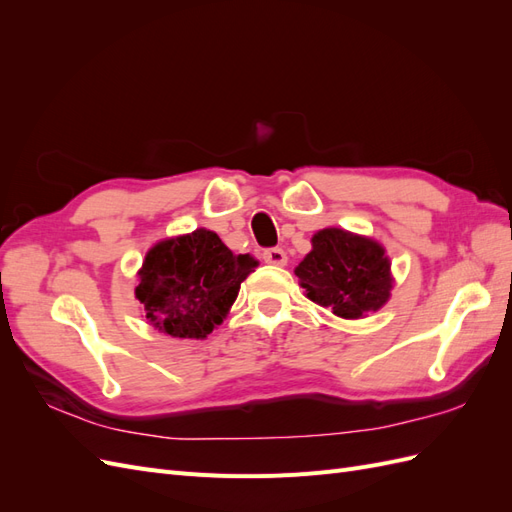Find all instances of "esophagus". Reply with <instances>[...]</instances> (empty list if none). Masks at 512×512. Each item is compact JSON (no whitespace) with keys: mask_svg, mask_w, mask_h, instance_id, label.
<instances>
[{"mask_svg":"<svg viewBox=\"0 0 512 512\" xmlns=\"http://www.w3.org/2000/svg\"><path fill=\"white\" fill-rule=\"evenodd\" d=\"M262 260H265L267 265H273V267H284L288 262V256H286L282 247H271V250L262 254Z\"/></svg>","mask_w":512,"mask_h":512,"instance_id":"34e87169","label":"esophagus"}]
</instances>
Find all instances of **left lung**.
I'll return each instance as SVG.
<instances>
[{
  "label": "left lung",
  "instance_id": "left-lung-1",
  "mask_svg": "<svg viewBox=\"0 0 512 512\" xmlns=\"http://www.w3.org/2000/svg\"><path fill=\"white\" fill-rule=\"evenodd\" d=\"M305 297L339 318L359 320L391 299L395 277L384 245L344 228H322L294 269Z\"/></svg>",
  "mask_w": 512,
  "mask_h": 512
}]
</instances>
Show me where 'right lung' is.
Listing matches in <instances>:
<instances>
[{
	"label": "right lung",
	"mask_w": 512,
	"mask_h": 512,
	"mask_svg": "<svg viewBox=\"0 0 512 512\" xmlns=\"http://www.w3.org/2000/svg\"><path fill=\"white\" fill-rule=\"evenodd\" d=\"M256 265L250 254H232L213 230L196 228L151 247L136 273L134 297L153 329L205 339L224 322Z\"/></svg>",
	"instance_id": "add662e5"
}]
</instances>
